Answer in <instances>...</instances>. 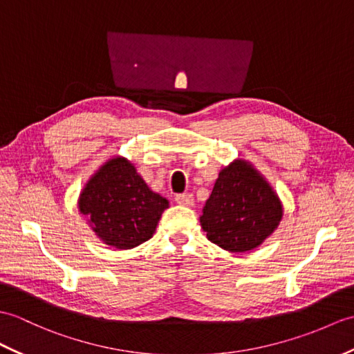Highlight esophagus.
I'll return each instance as SVG.
<instances>
[{
    "mask_svg": "<svg viewBox=\"0 0 354 354\" xmlns=\"http://www.w3.org/2000/svg\"><path fill=\"white\" fill-rule=\"evenodd\" d=\"M175 201H176V203H179V205H183V207H192V205H193V202H194V199H193V194H190V193H183V194H176V197H175Z\"/></svg>",
    "mask_w": 354,
    "mask_h": 354,
    "instance_id": "1",
    "label": "esophagus"
}]
</instances>
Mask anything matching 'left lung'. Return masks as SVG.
Here are the masks:
<instances>
[{"instance_id": "left-lung-1", "label": "left lung", "mask_w": 354, "mask_h": 354, "mask_svg": "<svg viewBox=\"0 0 354 354\" xmlns=\"http://www.w3.org/2000/svg\"><path fill=\"white\" fill-rule=\"evenodd\" d=\"M282 212L281 201L267 180L249 162L236 160L218 174L201 225L211 243L243 253L273 234Z\"/></svg>"}]
</instances>
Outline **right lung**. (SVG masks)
<instances>
[{
  "instance_id": "add662e5",
  "label": "right lung",
  "mask_w": 354,
  "mask_h": 354,
  "mask_svg": "<svg viewBox=\"0 0 354 354\" xmlns=\"http://www.w3.org/2000/svg\"><path fill=\"white\" fill-rule=\"evenodd\" d=\"M78 208L105 244L133 249L152 236L169 201L153 193L127 158L116 157L90 178Z\"/></svg>"
}]
</instances>
